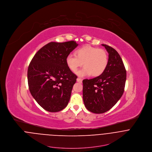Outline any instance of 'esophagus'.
Segmentation results:
<instances>
[{
    "mask_svg": "<svg viewBox=\"0 0 152 152\" xmlns=\"http://www.w3.org/2000/svg\"><path fill=\"white\" fill-rule=\"evenodd\" d=\"M77 82H78V83H82V79H81L80 78H77Z\"/></svg>",
    "mask_w": 152,
    "mask_h": 152,
    "instance_id": "34e87169",
    "label": "esophagus"
}]
</instances>
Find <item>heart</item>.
Returning <instances> with one entry per match:
<instances>
[{
  "label": "heart",
  "instance_id": "b5f03b06",
  "mask_svg": "<svg viewBox=\"0 0 152 152\" xmlns=\"http://www.w3.org/2000/svg\"><path fill=\"white\" fill-rule=\"evenodd\" d=\"M76 56L69 54L65 59L68 68L73 72L83 65L84 67L77 74L81 77L92 75L98 77L105 70L108 63V56L107 51L102 48L86 45L78 48Z\"/></svg>",
  "mask_w": 152,
  "mask_h": 152
}]
</instances>
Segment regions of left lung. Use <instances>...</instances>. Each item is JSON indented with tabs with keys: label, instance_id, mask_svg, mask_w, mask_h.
Returning <instances> with one entry per match:
<instances>
[{
	"label": "left lung",
	"instance_id": "left-lung-1",
	"mask_svg": "<svg viewBox=\"0 0 152 152\" xmlns=\"http://www.w3.org/2000/svg\"><path fill=\"white\" fill-rule=\"evenodd\" d=\"M108 53V63L105 71L94 78L83 81V100L86 108L95 113H102L112 108L122 96L126 71L118 53L102 44Z\"/></svg>",
	"mask_w": 152,
	"mask_h": 152
}]
</instances>
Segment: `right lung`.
Here are the masks:
<instances>
[{"mask_svg": "<svg viewBox=\"0 0 152 152\" xmlns=\"http://www.w3.org/2000/svg\"><path fill=\"white\" fill-rule=\"evenodd\" d=\"M78 45L74 41L50 42L36 53L28 65L30 92L48 112L60 111L68 104L77 76L68 68L65 59Z\"/></svg>", "mask_w": 152, "mask_h": 152, "instance_id": "add662e5", "label": "right lung"}]
</instances>
